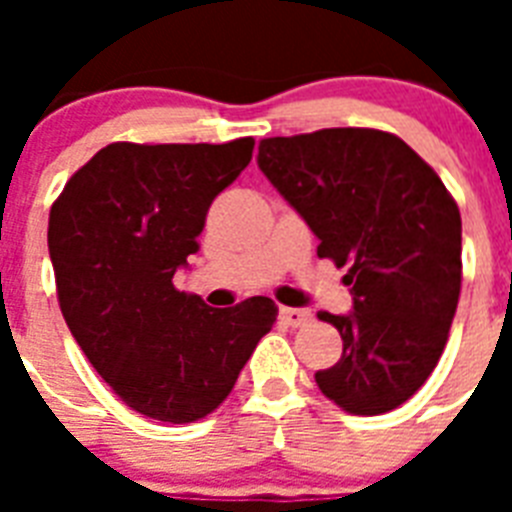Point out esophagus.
Wrapping results in <instances>:
<instances>
[{"mask_svg":"<svg viewBox=\"0 0 512 512\" xmlns=\"http://www.w3.org/2000/svg\"><path fill=\"white\" fill-rule=\"evenodd\" d=\"M279 316L289 327H305L311 321V311H305V308H281Z\"/></svg>","mask_w":512,"mask_h":512,"instance_id":"34e87169","label":"esophagus"}]
</instances>
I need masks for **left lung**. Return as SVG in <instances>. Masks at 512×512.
Instances as JSON below:
<instances>
[{
    "mask_svg": "<svg viewBox=\"0 0 512 512\" xmlns=\"http://www.w3.org/2000/svg\"><path fill=\"white\" fill-rule=\"evenodd\" d=\"M257 164L348 265L342 356L316 385L350 414H385L417 393L449 340L462 287V220L441 177L404 140L369 127L260 140Z\"/></svg>",
    "mask_w": 512,
    "mask_h": 512,
    "instance_id": "obj_1",
    "label": "left lung"
}]
</instances>
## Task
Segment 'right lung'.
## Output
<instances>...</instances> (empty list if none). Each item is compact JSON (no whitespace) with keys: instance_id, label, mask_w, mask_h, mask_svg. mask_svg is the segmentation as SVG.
Instances as JSON below:
<instances>
[{"instance_id":"add662e5","label":"right lung","mask_w":512,"mask_h":512,"mask_svg":"<svg viewBox=\"0 0 512 512\" xmlns=\"http://www.w3.org/2000/svg\"><path fill=\"white\" fill-rule=\"evenodd\" d=\"M252 148V138L111 143L50 209L63 319L108 388L151 420L185 425L215 412L279 316L271 297L217 311L172 284Z\"/></svg>"}]
</instances>
